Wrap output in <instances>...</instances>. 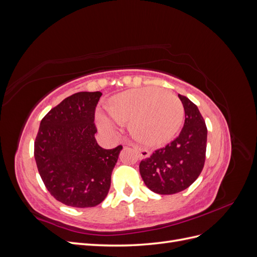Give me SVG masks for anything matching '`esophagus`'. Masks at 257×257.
Listing matches in <instances>:
<instances>
[{"label":"esophagus","instance_id":"obj_1","mask_svg":"<svg viewBox=\"0 0 257 257\" xmlns=\"http://www.w3.org/2000/svg\"><path fill=\"white\" fill-rule=\"evenodd\" d=\"M133 148L139 153V158H141V159H147V158L150 157V152L148 150L143 149V148H139L137 146H133Z\"/></svg>","mask_w":257,"mask_h":257}]
</instances>
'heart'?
<instances>
[{
    "instance_id": "1",
    "label": "heart",
    "mask_w": 257,
    "mask_h": 257,
    "mask_svg": "<svg viewBox=\"0 0 257 257\" xmlns=\"http://www.w3.org/2000/svg\"><path fill=\"white\" fill-rule=\"evenodd\" d=\"M184 116L181 99L158 87L130 90L116 95L109 110L97 113L98 126L114 132L122 122L131 121V133L138 142L155 146L172 139Z\"/></svg>"
}]
</instances>
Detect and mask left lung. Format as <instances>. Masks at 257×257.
<instances>
[{
	"mask_svg": "<svg viewBox=\"0 0 257 257\" xmlns=\"http://www.w3.org/2000/svg\"><path fill=\"white\" fill-rule=\"evenodd\" d=\"M178 96L185 112L180 134L139 164L145 184L161 195H170L188 189L200 175L206 159L207 126L203 115L188 97L180 94Z\"/></svg>",
	"mask_w": 257,
	"mask_h": 257,
	"instance_id": "obj_1",
	"label": "left lung"
}]
</instances>
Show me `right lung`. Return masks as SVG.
I'll return each mask as SVG.
<instances>
[{"label": "right lung", "instance_id": "1", "mask_svg": "<svg viewBox=\"0 0 257 257\" xmlns=\"http://www.w3.org/2000/svg\"><path fill=\"white\" fill-rule=\"evenodd\" d=\"M102 93L66 97L41 121L34 143L38 173L51 195L66 206L95 207L110 189L122 146L106 150L94 137L95 107Z\"/></svg>", "mask_w": 257, "mask_h": 257}]
</instances>
